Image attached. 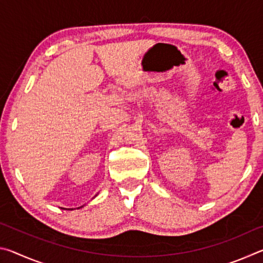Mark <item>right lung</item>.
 <instances>
[{
  "mask_svg": "<svg viewBox=\"0 0 263 263\" xmlns=\"http://www.w3.org/2000/svg\"><path fill=\"white\" fill-rule=\"evenodd\" d=\"M69 210H70V209H69ZM72 210H73V209H72Z\"/></svg>",
  "mask_w": 263,
  "mask_h": 263,
  "instance_id": "right-lung-1",
  "label": "right lung"
}]
</instances>
